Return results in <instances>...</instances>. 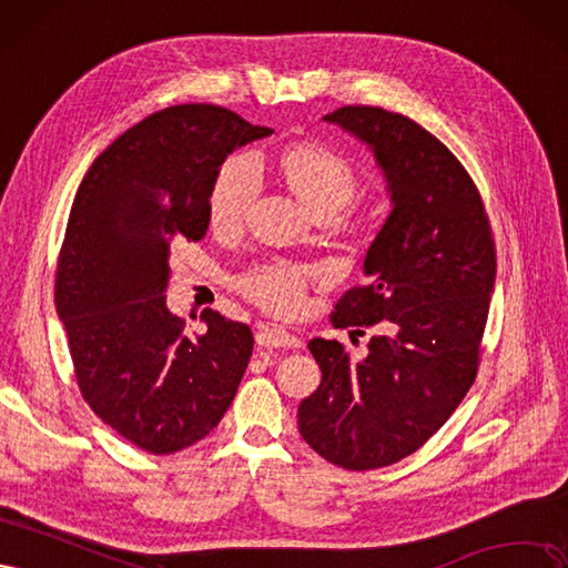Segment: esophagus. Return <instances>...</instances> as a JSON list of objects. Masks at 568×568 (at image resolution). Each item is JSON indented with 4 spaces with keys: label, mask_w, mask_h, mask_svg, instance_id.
<instances>
[{
    "label": "esophagus",
    "mask_w": 568,
    "mask_h": 568,
    "mask_svg": "<svg viewBox=\"0 0 568 568\" xmlns=\"http://www.w3.org/2000/svg\"><path fill=\"white\" fill-rule=\"evenodd\" d=\"M257 344L262 346H268V349H281V346H287V349H297L300 346V339L283 331V327H268L264 325L262 331L257 333Z\"/></svg>",
    "instance_id": "34e87169"
}]
</instances>
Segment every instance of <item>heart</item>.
I'll use <instances>...</instances> for the list:
<instances>
[{
    "mask_svg": "<svg viewBox=\"0 0 568 568\" xmlns=\"http://www.w3.org/2000/svg\"><path fill=\"white\" fill-rule=\"evenodd\" d=\"M285 179L300 193L311 212H339L356 191V172L339 153L321 145H295L283 160ZM262 186L260 164L254 155H235L219 170L212 195L210 219L216 229H233L245 219ZM306 271L300 266H271L247 281L250 295L271 311H295L302 304Z\"/></svg>",
    "mask_w": 568,
    "mask_h": 568,
    "instance_id": "1",
    "label": "heart"
}]
</instances>
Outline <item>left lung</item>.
Masks as SVG:
<instances>
[{
	"label": "left lung",
	"mask_w": 568,
	"mask_h": 568,
	"mask_svg": "<svg viewBox=\"0 0 568 568\" xmlns=\"http://www.w3.org/2000/svg\"><path fill=\"white\" fill-rule=\"evenodd\" d=\"M323 122L368 145L392 207L365 252L368 283L346 292L331 321L379 323L382 335L358 361L337 339L308 342L323 377L297 427L327 463L365 471L417 450L469 392L496 245L474 181L417 122L373 105H344Z\"/></svg>",
	"instance_id": "obj_1"
}]
</instances>
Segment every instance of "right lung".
Wrapping results in <instances>:
<instances>
[{
	"instance_id": "add662e5",
	"label": "right lung",
	"mask_w": 568,
	"mask_h": 568,
	"mask_svg": "<svg viewBox=\"0 0 568 568\" xmlns=\"http://www.w3.org/2000/svg\"><path fill=\"white\" fill-rule=\"evenodd\" d=\"M271 134L219 105L164 108L108 145L72 200L57 314L78 384L108 427L149 453L205 438L250 363L245 323L203 308L205 333L191 337L164 292L172 245L207 231L224 160Z\"/></svg>"
}]
</instances>
